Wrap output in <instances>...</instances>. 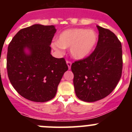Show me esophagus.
<instances>
[{
    "mask_svg": "<svg viewBox=\"0 0 132 132\" xmlns=\"http://www.w3.org/2000/svg\"><path fill=\"white\" fill-rule=\"evenodd\" d=\"M67 66H68L69 69H71V62L70 61L67 60Z\"/></svg>",
    "mask_w": 132,
    "mask_h": 132,
    "instance_id": "obj_1",
    "label": "esophagus"
}]
</instances>
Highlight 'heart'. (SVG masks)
Listing matches in <instances>:
<instances>
[{
    "label": "heart",
    "mask_w": 132,
    "mask_h": 132,
    "mask_svg": "<svg viewBox=\"0 0 132 132\" xmlns=\"http://www.w3.org/2000/svg\"><path fill=\"white\" fill-rule=\"evenodd\" d=\"M98 36L94 30L74 28L63 31L57 42L53 43L55 50L70 47V53L73 58L81 59L90 53L97 42Z\"/></svg>",
    "instance_id": "1"
}]
</instances>
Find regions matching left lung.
<instances>
[{"instance_id":"8db88e82","label":"left lung","mask_w":132,"mask_h":132,"mask_svg":"<svg viewBox=\"0 0 132 132\" xmlns=\"http://www.w3.org/2000/svg\"><path fill=\"white\" fill-rule=\"evenodd\" d=\"M96 27L99 35L95 50L71 65L77 96L88 102L101 100L114 90L123 67L120 41L108 29Z\"/></svg>"}]
</instances>
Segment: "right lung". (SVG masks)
Here are the masks:
<instances>
[{
  "label": "right lung",
  "mask_w": 132,
  "mask_h": 132,
  "mask_svg": "<svg viewBox=\"0 0 132 132\" xmlns=\"http://www.w3.org/2000/svg\"><path fill=\"white\" fill-rule=\"evenodd\" d=\"M54 26L34 24L20 30L8 47L6 68L10 82L19 94L44 102L55 96L58 85L68 69L65 59L51 55ZM30 53L27 55L24 50Z\"/></svg>",
  "instance_id": "right-lung-1"
}]
</instances>
